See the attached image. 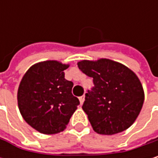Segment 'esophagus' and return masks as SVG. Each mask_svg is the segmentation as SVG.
Wrapping results in <instances>:
<instances>
[{
    "instance_id": "34e87169",
    "label": "esophagus",
    "mask_w": 158,
    "mask_h": 158,
    "mask_svg": "<svg viewBox=\"0 0 158 158\" xmlns=\"http://www.w3.org/2000/svg\"><path fill=\"white\" fill-rule=\"evenodd\" d=\"M79 102H80V104H82L83 102H84V100H85V96L84 95H82V96H80L79 98Z\"/></svg>"
}]
</instances>
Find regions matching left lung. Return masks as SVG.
Instances as JSON below:
<instances>
[{"instance_id": "1", "label": "left lung", "mask_w": 158, "mask_h": 158, "mask_svg": "<svg viewBox=\"0 0 158 158\" xmlns=\"http://www.w3.org/2000/svg\"><path fill=\"white\" fill-rule=\"evenodd\" d=\"M79 69L93 79L82 109L93 130L111 135L129 128L143 107L144 94L137 76L127 67L110 59L82 60Z\"/></svg>"}]
</instances>
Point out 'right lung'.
Returning <instances> with one entry per match:
<instances>
[{
  "label": "right lung",
  "mask_w": 158,
  "mask_h": 158,
  "mask_svg": "<svg viewBox=\"0 0 158 158\" xmlns=\"http://www.w3.org/2000/svg\"><path fill=\"white\" fill-rule=\"evenodd\" d=\"M69 65L44 61L32 66L21 80L17 100L24 121L36 131L53 135L64 131L77 110L79 99L65 79Z\"/></svg>",
  "instance_id": "1"
}]
</instances>
